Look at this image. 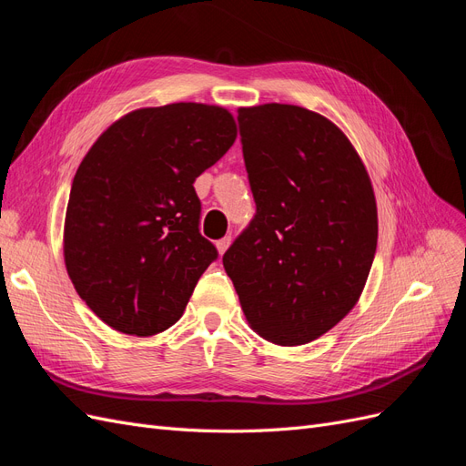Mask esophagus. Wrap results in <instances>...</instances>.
Returning a JSON list of instances; mask_svg holds the SVG:
<instances>
[{"instance_id":"1","label":"esophagus","mask_w":466,"mask_h":466,"mask_svg":"<svg viewBox=\"0 0 466 466\" xmlns=\"http://www.w3.org/2000/svg\"><path fill=\"white\" fill-rule=\"evenodd\" d=\"M229 245H231V235H225L223 238H219V241H216V247L219 250V255H223V252L229 248Z\"/></svg>"}]
</instances>
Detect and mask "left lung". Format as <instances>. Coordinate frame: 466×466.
<instances>
[{
    "label": "left lung",
    "mask_w": 466,
    "mask_h": 466,
    "mask_svg": "<svg viewBox=\"0 0 466 466\" xmlns=\"http://www.w3.org/2000/svg\"><path fill=\"white\" fill-rule=\"evenodd\" d=\"M257 214L223 255L250 329L279 346L329 332L358 303L377 248L368 171L342 130L295 105L238 108Z\"/></svg>",
    "instance_id": "8db88e82"
}]
</instances>
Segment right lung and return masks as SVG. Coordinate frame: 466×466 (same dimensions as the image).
<instances>
[{
  "instance_id": "1",
  "label": "right lung",
  "mask_w": 466,
  "mask_h": 466,
  "mask_svg": "<svg viewBox=\"0 0 466 466\" xmlns=\"http://www.w3.org/2000/svg\"><path fill=\"white\" fill-rule=\"evenodd\" d=\"M237 137L221 106L139 108L96 139L72 182L64 258L79 298L118 332L153 336L182 317L218 248L200 233L194 180Z\"/></svg>"
}]
</instances>
